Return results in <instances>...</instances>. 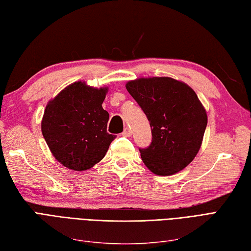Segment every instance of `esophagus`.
Listing matches in <instances>:
<instances>
[{"label":"esophagus","instance_id":"esophagus-1","mask_svg":"<svg viewBox=\"0 0 251 251\" xmlns=\"http://www.w3.org/2000/svg\"><path fill=\"white\" fill-rule=\"evenodd\" d=\"M122 135L126 136V137H130V136L132 135V131H131V129H129V127H126L125 131H124V133H122Z\"/></svg>","mask_w":251,"mask_h":251}]
</instances>
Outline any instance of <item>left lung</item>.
<instances>
[{
    "mask_svg": "<svg viewBox=\"0 0 251 251\" xmlns=\"http://www.w3.org/2000/svg\"><path fill=\"white\" fill-rule=\"evenodd\" d=\"M126 88L150 122L152 143L139 149L146 167L161 176L184 169L199 152L207 124L194 89L168 76L138 77Z\"/></svg>",
    "mask_w": 251,
    "mask_h": 251,
    "instance_id": "8db88e82",
    "label": "left lung"
}]
</instances>
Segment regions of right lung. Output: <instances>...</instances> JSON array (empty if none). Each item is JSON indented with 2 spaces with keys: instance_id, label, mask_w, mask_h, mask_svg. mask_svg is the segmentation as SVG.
<instances>
[{
  "instance_id": "add662e5",
  "label": "right lung",
  "mask_w": 251,
  "mask_h": 251,
  "mask_svg": "<svg viewBox=\"0 0 251 251\" xmlns=\"http://www.w3.org/2000/svg\"><path fill=\"white\" fill-rule=\"evenodd\" d=\"M107 91V86L97 88L76 81L48 102L41 132L63 166L85 172L105 156L115 138L106 131L109 115L102 107Z\"/></svg>"
}]
</instances>
